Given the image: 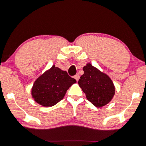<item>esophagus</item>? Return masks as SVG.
Returning <instances> with one entry per match:
<instances>
[{
	"label": "esophagus",
	"instance_id": "obj_1",
	"mask_svg": "<svg viewBox=\"0 0 146 146\" xmlns=\"http://www.w3.org/2000/svg\"><path fill=\"white\" fill-rule=\"evenodd\" d=\"M74 78H75V79L76 80L77 82H78V80L80 79V75H78V74H76V75L74 76Z\"/></svg>",
	"mask_w": 146,
	"mask_h": 146
}]
</instances>
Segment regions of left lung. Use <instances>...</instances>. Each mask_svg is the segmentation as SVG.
I'll use <instances>...</instances> for the list:
<instances>
[{"instance_id":"1","label":"left lung","mask_w":146,"mask_h":146,"mask_svg":"<svg viewBox=\"0 0 146 146\" xmlns=\"http://www.w3.org/2000/svg\"><path fill=\"white\" fill-rule=\"evenodd\" d=\"M83 71L78 85L87 100L97 107L109 103L115 95V86L109 76L90 63L83 67Z\"/></svg>"}]
</instances>
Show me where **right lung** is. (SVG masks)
I'll list each match as a JSON object with an SVG mask.
<instances>
[{
	"instance_id": "add662e5",
	"label": "right lung",
	"mask_w": 146,
	"mask_h": 146,
	"mask_svg": "<svg viewBox=\"0 0 146 146\" xmlns=\"http://www.w3.org/2000/svg\"><path fill=\"white\" fill-rule=\"evenodd\" d=\"M76 80L53 65L37 79L32 88L33 98L44 107H52L63 98L67 90Z\"/></svg>"
}]
</instances>
